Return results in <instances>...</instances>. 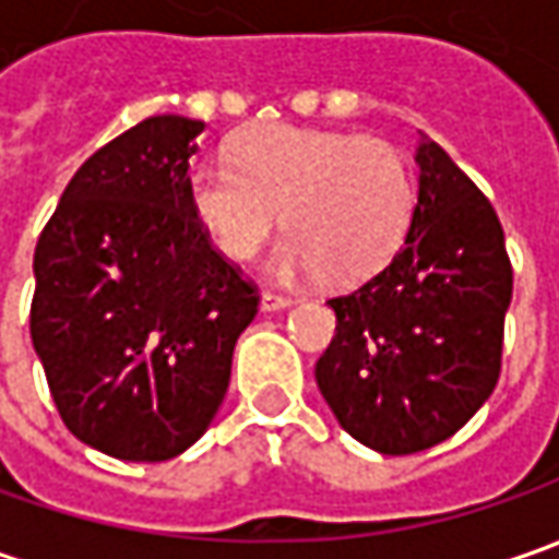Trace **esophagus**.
Listing matches in <instances>:
<instances>
[{"mask_svg":"<svg viewBox=\"0 0 559 559\" xmlns=\"http://www.w3.org/2000/svg\"><path fill=\"white\" fill-rule=\"evenodd\" d=\"M286 308H292V298H286V295H276V292H264L261 295V311H286Z\"/></svg>","mask_w":559,"mask_h":559,"instance_id":"34e87169","label":"esophagus"}]
</instances>
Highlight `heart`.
<instances>
[{
	"mask_svg": "<svg viewBox=\"0 0 559 559\" xmlns=\"http://www.w3.org/2000/svg\"><path fill=\"white\" fill-rule=\"evenodd\" d=\"M186 192L207 239L229 261H248L273 226L289 229L267 258L276 280L326 276L352 286L373 276L401 246L414 177L395 145L292 123L251 127L229 164L202 158Z\"/></svg>",
	"mask_w": 559,
	"mask_h": 559,
	"instance_id": "heart-1",
	"label": "heart"
}]
</instances>
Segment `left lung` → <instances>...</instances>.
I'll use <instances>...</instances> for the list:
<instances>
[{
	"label": "left lung",
	"instance_id": "8db88e82",
	"mask_svg": "<svg viewBox=\"0 0 559 559\" xmlns=\"http://www.w3.org/2000/svg\"><path fill=\"white\" fill-rule=\"evenodd\" d=\"M404 242L330 298L335 335L317 385L338 426L379 454L451 439L498 385L513 270L491 202L429 136Z\"/></svg>",
	"mask_w": 559,
	"mask_h": 559
}]
</instances>
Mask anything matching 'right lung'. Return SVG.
Listing matches in <instances>:
<instances>
[{
  "label": "right lung",
  "instance_id": "add662e5",
  "mask_svg": "<svg viewBox=\"0 0 559 559\" xmlns=\"http://www.w3.org/2000/svg\"><path fill=\"white\" fill-rule=\"evenodd\" d=\"M204 120L145 118L90 155L36 251L33 352L76 439L158 463L224 404L258 292L207 242L186 177Z\"/></svg>",
  "mask_w": 559,
  "mask_h": 559
}]
</instances>
